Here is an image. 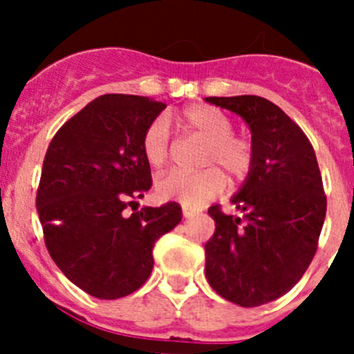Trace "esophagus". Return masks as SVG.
Returning <instances> with one entry per match:
<instances>
[{"instance_id":"1","label":"esophagus","mask_w":354,"mask_h":354,"mask_svg":"<svg viewBox=\"0 0 354 354\" xmlns=\"http://www.w3.org/2000/svg\"><path fill=\"white\" fill-rule=\"evenodd\" d=\"M183 214H184V218H186V220H192V218H195V216H198V214H200V211H195V209H187V207H184Z\"/></svg>"}]
</instances>
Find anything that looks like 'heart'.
<instances>
[{"label":"heart","mask_w":354,"mask_h":354,"mask_svg":"<svg viewBox=\"0 0 354 354\" xmlns=\"http://www.w3.org/2000/svg\"><path fill=\"white\" fill-rule=\"evenodd\" d=\"M183 124L187 133L205 142L202 171L171 170L161 175L156 192L165 200H177L186 207H200L223 193L227 174L234 183L245 180L255 162V147L245 134L234 133L232 118L209 104L189 106L183 111ZM142 150L150 167H162L170 159L174 138L165 117H158L147 126Z\"/></svg>","instance_id":"b5f03b06"}]
</instances>
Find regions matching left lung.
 Masks as SVG:
<instances>
[{
    "label": "left lung",
    "instance_id": "obj_1",
    "mask_svg": "<svg viewBox=\"0 0 354 354\" xmlns=\"http://www.w3.org/2000/svg\"><path fill=\"white\" fill-rule=\"evenodd\" d=\"M252 129L255 162L232 198L241 216L209 207L216 223L205 245V274L216 292L259 306L289 292L317 252L326 195L314 147L301 127L259 95L207 97Z\"/></svg>",
    "mask_w": 354,
    "mask_h": 354
}]
</instances>
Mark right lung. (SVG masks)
Instances as JSON below:
<instances>
[{
    "label": "right lung",
    "instance_id": "1",
    "mask_svg": "<svg viewBox=\"0 0 354 354\" xmlns=\"http://www.w3.org/2000/svg\"><path fill=\"white\" fill-rule=\"evenodd\" d=\"M167 104L106 93L68 118L42 165L37 211L62 273L90 296L124 298L147 282L156 241L183 220L177 202L133 209L152 186L142 150L147 126Z\"/></svg>",
    "mask_w": 354,
    "mask_h": 354
}]
</instances>
